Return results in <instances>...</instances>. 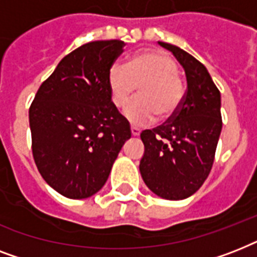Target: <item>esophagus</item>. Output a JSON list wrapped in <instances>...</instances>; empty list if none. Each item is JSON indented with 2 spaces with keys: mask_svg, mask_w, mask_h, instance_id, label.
<instances>
[{
  "mask_svg": "<svg viewBox=\"0 0 257 257\" xmlns=\"http://www.w3.org/2000/svg\"><path fill=\"white\" fill-rule=\"evenodd\" d=\"M131 133H132L133 137L140 136V129L136 128V126H132V128H131Z\"/></svg>",
  "mask_w": 257,
  "mask_h": 257,
  "instance_id": "esophagus-1",
  "label": "esophagus"
}]
</instances>
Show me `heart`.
Returning a JSON list of instances; mask_svg holds the SVG:
<instances>
[{"instance_id":"b5f03b06","label":"heart","mask_w":257,"mask_h":257,"mask_svg":"<svg viewBox=\"0 0 257 257\" xmlns=\"http://www.w3.org/2000/svg\"><path fill=\"white\" fill-rule=\"evenodd\" d=\"M179 68L171 56L159 50H145L133 56L126 65L113 64L108 72V88L113 105L124 108L136 94L139 100L125 109V118L135 126L173 117L183 101Z\"/></svg>"}]
</instances>
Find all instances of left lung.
I'll use <instances>...</instances> for the list:
<instances>
[{
    "label": "left lung",
    "instance_id": "obj_1",
    "mask_svg": "<svg viewBox=\"0 0 257 257\" xmlns=\"http://www.w3.org/2000/svg\"><path fill=\"white\" fill-rule=\"evenodd\" d=\"M183 66L187 93L173 118L140 137L145 151L140 160L147 187L165 200H184L209 175L223 128L221 96L207 68L179 46L159 41Z\"/></svg>",
    "mask_w": 257,
    "mask_h": 257
}]
</instances>
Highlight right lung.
Here are the masks:
<instances>
[{
    "label": "right lung",
    "mask_w": 257,
    "mask_h": 257,
    "mask_svg": "<svg viewBox=\"0 0 257 257\" xmlns=\"http://www.w3.org/2000/svg\"><path fill=\"white\" fill-rule=\"evenodd\" d=\"M120 40L92 41L58 62L29 109L32 151L42 179L68 199L100 191L131 126L113 105L108 72Z\"/></svg>",
    "instance_id": "add662e5"
}]
</instances>
